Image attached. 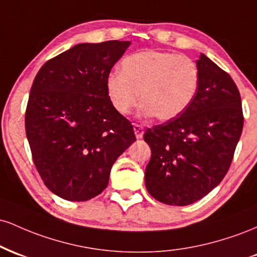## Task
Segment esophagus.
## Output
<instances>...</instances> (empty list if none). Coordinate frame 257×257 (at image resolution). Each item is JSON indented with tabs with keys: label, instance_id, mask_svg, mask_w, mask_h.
<instances>
[{
	"label": "esophagus",
	"instance_id": "obj_1",
	"mask_svg": "<svg viewBox=\"0 0 257 257\" xmlns=\"http://www.w3.org/2000/svg\"><path fill=\"white\" fill-rule=\"evenodd\" d=\"M134 133H135V135H137V138L138 139H141L143 138V135H144V126L143 125H140V124H137V123H134Z\"/></svg>",
	"mask_w": 257,
	"mask_h": 257
}]
</instances>
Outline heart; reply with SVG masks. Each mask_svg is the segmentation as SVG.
Here are the masks:
<instances>
[{"mask_svg": "<svg viewBox=\"0 0 257 257\" xmlns=\"http://www.w3.org/2000/svg\"><path fill=\"white\" fill-rule=\"evenodd\" d=\"M198 87L199 69L193 59L155 49L128 55L120 63V72L106 78L108 100L118 113H131L141 99V113L163 122L180 116Z\"/></svg>", "mask_w": 257, "mask_h": 257, "instance_id": "b5f03b06", "label": "heart"}]
</instances>
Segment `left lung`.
<instances>
[{
    "label": "left lung",
    "instance_id": "left-lung-1",
    "mask_svg": "<svg viewBox=\"0 0 257 257\" xmlns=\"http://www.w3.org/2000/svg\"><path fill=\"white\" fill-rule=\"evenodd\" d=\"M199 87L176 118L146 129L151 147L145 184L168 205H188L206 196L228 172L243 131L240 94L231 76L200 54Z\"/></svg>",
    "mask_w": 257,
    "mask_h": 257
}]
</instances>
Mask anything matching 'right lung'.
I'll return each mask as SVG.
<instances>
[{
    "label": "right lung",
    "mask_w": 257,
    "mask_h": 257,
    "mask_svg": "<svg viewBox=\"0 0 257 257\" xmlns=\"http://www.w3.org/2000/svg\"><path fill=\"white\" fill-rule=\"evenodd\" d=\"M129 44H76L47 61L34 79L26 137L44 185L61 198L84 202L101 193L116 159L137 140L106 91V78Z\"/></svg>",
    "instance_id": "1"
}]
</instances>
